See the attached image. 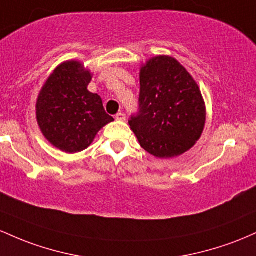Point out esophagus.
Segmentation results:
<instances>
[{"mask_svg": "<svg viewBox=\"0 0 256 256\" xmlns=\"http://www.w3.org/2000/svg\"><path fill=\"white\" fill-rule=\"evenodd\" d=\"M114 118H116V120H120V122H123V120H126V114L123 112H118L114 116Z\"/></svg>", "mask_w": 256, "mask_h": 256, "instance_id": "1", "label": "esophagus"}]
</instances>
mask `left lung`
<instances>
[{
	"mask_svg": "<svg viewBox=\"0 0 256 256\" xmlns=\"http://www.w3.org/2000/svg\"><path fill=\"white\" fill-rule=\"evenodd\" d=\"M206 116L200 87L176 59L154 56L140 68L139 112L129 126L144 150L158 158L180 156L202 136Z\"/></svg>",
	"mask_w": 256,
	"mask_h": 256,
	"instance_id": "obj_1",
	"label": "left lung"
}]
</instances>
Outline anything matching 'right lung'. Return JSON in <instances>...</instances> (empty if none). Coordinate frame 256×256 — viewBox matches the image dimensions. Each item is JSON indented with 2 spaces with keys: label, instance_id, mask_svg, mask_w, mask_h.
<instances>
[{
  "label": "right lung",
  "instance_id": "1",
  "mask_svg": "<svg viewBox=\"0 0 256 256\" xmlns=\"http://www.w3.org/2000/svg\"><path fill=\"white\" fill-rule=\"evenodd\" d=\"M90 70L76 60L60 64L43 84L36 102V118L46 139L68 154L83 151L114 118L102 100L87 90Z\"/></svg>",
  "mask_w": 256,
  "mask_h": 256
}]
</instances>
